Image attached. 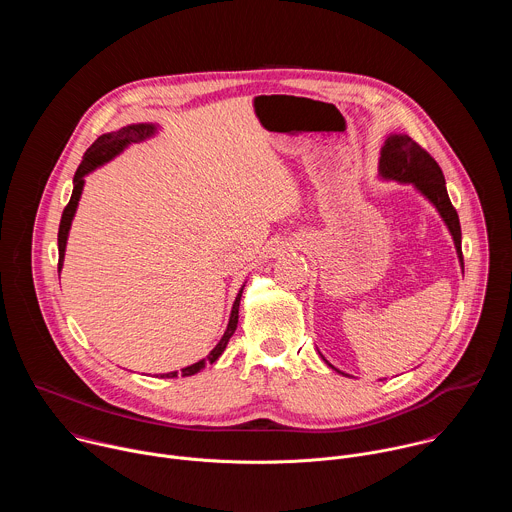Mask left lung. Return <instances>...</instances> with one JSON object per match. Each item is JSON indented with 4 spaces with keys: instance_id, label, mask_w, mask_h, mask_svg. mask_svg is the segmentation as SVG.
I'll use <instances>...</instances> for the list:
<instances>
[{
    "instance_id": "8db88e82",
    "label": "left lung",
    "mask_w": 512,
    "mask_h": 512,
    "mask_svg": "<svg viewBox=\"0 0 512 512\" xmlns=\"http://www.w3.org/2000/svg\"><path fill=\"white\" fill-rule=\"evenodd\" d=\"M379 172L383 178L397 180V182H411L433 206L442 214L446 221L454 245L458 251L460 261L462 257V229L460 218L456 208L450 202L448 190H446V178L442 168L437 162L421 148L417 141H413L409 135H389L379 160Z\"/></svg>"
}]
</instances>
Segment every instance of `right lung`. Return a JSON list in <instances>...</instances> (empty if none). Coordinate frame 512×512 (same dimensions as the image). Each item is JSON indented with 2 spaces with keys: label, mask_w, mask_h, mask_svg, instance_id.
Listing matches in <instances>:
<instances>
[{
  "label": "right lung",
  "mask_w": 512,
  "mask_h": 512,
  "mask_svg": "<svg viewBox=\"0 0 512 512\" xmlns=\"http://www.w3.org/2000/svg\"><path fill=\"white\" fill-rule=\"evenodd\" d=\"M156 131V125H150V123H137V125H127V127H121L119 131H111V133H105L101 135L91 148L85 152L77 172H75V180H72V184H75V188H72V196L68 200V204L64 206L62 210V218H60V227H58V271L62 269V261H64V249H66V239H68V231H70V223H72V216H75L77 212V206H79V198H81V192H83V184H85V176L89 172H93L95 168L103 166L105 162L113 160L117 154H121L129 143H135V141H141L145 137L154 135ZM245 287V285H243ZM243 287L237 294V300L233 304V310H231V318H229V326L221 338V342H218L206 358L190 364V367L182 369V377H190V375H196L200 369H204L206 362H214L218 356H221L231 340V336L235 334L237 330V322H239V304H241V294H243ZM178 377V371L174 373H166L162 375V379H174Z\"/></svg>",
  "instance_id": "obj_1"
}]
</instances>
